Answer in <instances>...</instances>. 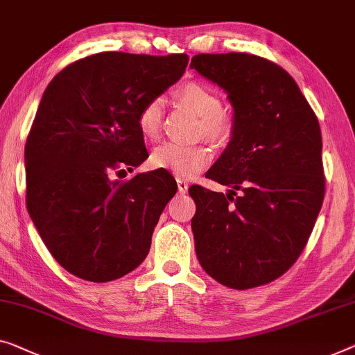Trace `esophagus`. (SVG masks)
Returning a JSON list of instances; mask_svg holds the SVG:
<instances>
[{"label":"esophagus","instance_id":"1","mask_svg":"<svg viewBox=\"0 0 355 355\" xmlns=\"http://www.w3.org/2000/svg\"><path fill=\"white\" fill-rule=\"evenodd\" d=\"M177 187H178V191L180 193H187L188 191V182L187 180H183V178H177Z\"/></svg>","mask_w":355,"mask_h":355}]
</instances>
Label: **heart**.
I'll return each instance as SVG.
<instances>
[{"label": "heart", "mask_w": 355, "mask_h": 355, "mask_svg": "<svg viewBox=\"0 0 355 355\" xmlns=\"http://www.w3.org/2000/svg\"><path fill=\"white\" fill-rule=\"evenodd\" d=\"M178 97L200 118V132L211 140H226L234 130V119L223 110L220 95L200 83H187L180 89ZM162 97H151L141 105L137 114V124L146 139L159 137L164 121ZM211 159L210 148L205 145H182L167 141L156 146L150 162L155 168L167 171L177 177H193L202 171Z\"/></svg>", "instance_id": "heart-1"}]
</instances>
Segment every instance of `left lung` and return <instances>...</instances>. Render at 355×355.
<instances>
[{
    "label": "left lung",
    "mask_w": 355,
    "mask_h": 355,
    "mask_svg": "<svg viewBox=\"0 0 355 355\" xmlns=\"http://www.w3.org/2000/svg\"><path fill=\"white\" fill-rule=\"evenodd\" d=\"M189 68L234 107L232 139L205 173L230 193L188 189L198 260L226 287H260L298 260L324 202L319 121L295 79L260 55L198 54Z\"/></svg>",
    "instance_id": "8db88e82"
}]
</instances>
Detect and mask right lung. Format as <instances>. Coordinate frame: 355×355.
Segmentation results:
<instances>
[{
  "label": "right lung",
  "instance_id": "1",
  "mask_svg": "<svg viewBox=\"0 0 355 355\" xmlns=\"http://www.w3.org/2000/svg\"><path fill=\"white\" fill-rule=\"evenodd\" d=\"M187 54L98 52L55 75L25 144L26 209L47 250L79 279L110 282L145 260L166 204L167 171L121 180L148 157L141 105L184 73Z\"/></svg>",
  "mask_w": 355,
  "mask_h": 355
}]
</instances>
